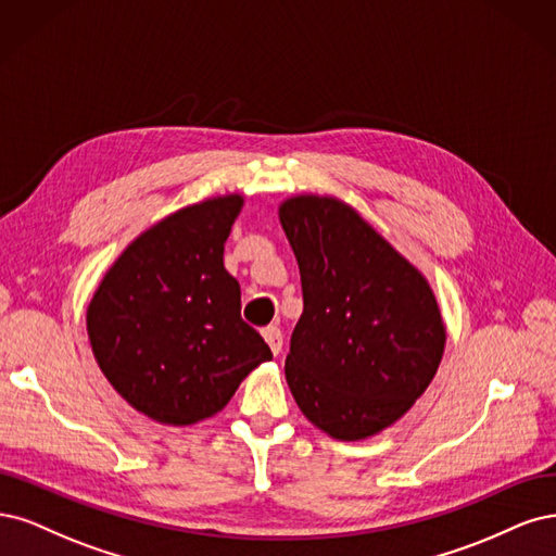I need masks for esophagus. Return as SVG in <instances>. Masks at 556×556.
<instances>
[{"instance_id":"esophagus-1","label":"esophagus","mask_w":556,"mask_h":556,"mask_svg":"<svg viewBox=\"0 0 556 556\" xmlns=\"http://www.w3.org/2000/svg\"><path fill=\"white\" fill-rule=\"evenodd\" d=\"M263 339H265L267 346H270V351H273L275 355H279V353H281V346H283V334H281V330H279L277 326H267V328H263Z\"/></svg>"}]
</instances>
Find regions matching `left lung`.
I'll return each instance as SVG.
<instances>
[{
  "instance_id": "obj_1",
  "label": "left lung",
  "mask_w": 556,
  "mask_h": 556,
  "mask_svg": "<svg viewBox=\"0 0 556 556\" xmlns=\"http://www.w3.org/2000/svg\"><path fill=\"white\" fill-rule=\"evenodd\" d=\"M279 222L300 267L304 309L286 355L300 410L339 441L400 420L445 349L437 298L418 267L332 195H293Z\"/></svg>"
}]
</instances>
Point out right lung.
I'll list each match as a JSON object with an SVG mask.
<instances>
[{"label": "right lung", "instance_id": "obj_1", "mask_svg": "<svg viewBox=\"0 0 556 556\" xmlns=\"http://www.w3.org/2000/svg\"><path fill=\"white\" fill-rule=\"evenodd\" d=\"M242 205L228 193L168 214L124 249L89 300L87 334L103 376L156 422L219 414L244 376L273 361L224 267Z\"/></svg>", "mask_w": 556, "mask_h": 556}]
</instances>
